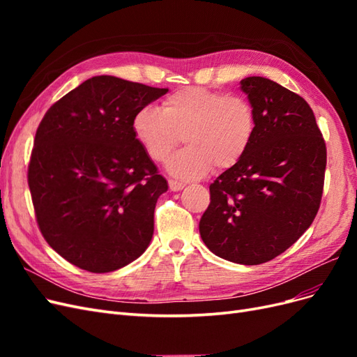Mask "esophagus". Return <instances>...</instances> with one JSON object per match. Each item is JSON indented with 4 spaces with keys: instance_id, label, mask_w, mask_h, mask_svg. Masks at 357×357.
I'll return each mask as SVG.
<instances>
[{
    "instance_id": "esophagus-1",
    "label": "esophagus",
    "mask_w": 357,
    "mask_h": 357,
    "mask_svg": "<svg viewBox=\"0 0 357 357\" xmlns=\"http://www.w3.org/2000/svg\"><path fill=\"white\" fill-rule=\"evenodd\" d=\"M168 185H169V189H171L172 192H177V190H181L183 188H185V183L177 181V180H169Z\"/></svg>"
}]
</instances>
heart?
I'll return each mask as SVG.
<instances>
[{
    "label": "heart",
    "instance_id": "heart-1",
    "mask_svg": "<svg viewBox=\"0 0 357 357\" xmlns=\"http://www.w3.org/2000/svg\"><path fill=\"white\" fill-rule=\"evenodd\" d=\"M256 125V110L245 96L197 86L171 93L160 109L143 107L132 119L137 142L159 164L185 134L188 147L168 162V171L181 180L201 178L214 165L234 167L250 147Z\"/></svg>",
    "mask_w": 357,
    "mask_h": 357
}]
</instances>
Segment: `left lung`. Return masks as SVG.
Listing matches in <instances>:
<instances>
[{"label": "left lung", "mask_w": 357, "mask_h": 357, "mask_svg": "<svg viewBox=\"0 0 357 357\" xmlns=\"http://www.w3.org/2000/svg\"><path fill=\"white\" fill-rule=\"evenodd\" d=\"M241 91L257 125L245 155L210 185L199 220L210 250L241 265L286 252L314 220L326 169V144L308 102L265 77H245Z\"/></svg>", "instance_id": "obj_1"}]
</instances>
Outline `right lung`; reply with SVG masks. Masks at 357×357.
Segmentation results:
<instances>
[{
	"label": "right lung",
	"instance_id": "obj_1",
	"mask_svg": "<svg viewBox=\"0 0 357 357\" xmlns=\"http://www.w3.org/2000/svg\"><path fill=\"white\" fill-rule=\"evenodd\" d=\"M167 92L95 75L41 119L28 186L43 236L70 264L112 273L149 247L168 183L137 142L132 119Z\"/></svg>",
	"mask_w": 357,
	"mask_h": 357
}]
</instances>
